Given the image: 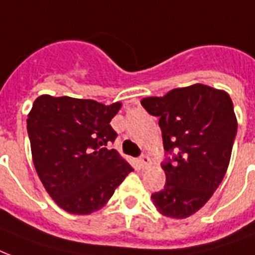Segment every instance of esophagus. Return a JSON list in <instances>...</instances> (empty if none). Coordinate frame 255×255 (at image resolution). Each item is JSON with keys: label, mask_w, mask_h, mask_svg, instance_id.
Listing matches in <instances>:
<instances>
[{"label": "esophagus", "mask_w": 255, "mask_h": 255, "mask_svg": "<svg viewBox=\"0 0 255 255\" xmlns=\"http://www.w3.org/2000/svg\"><path fill=\"white\" fill-rule=\"evenodd\" d=\"M138 162H139V166H141L142 169H146V167L150 166L151 161H150V158L147 155H142V157H139V159H138Z\"/></svg>", "instance_id": "1"}]
</instances>
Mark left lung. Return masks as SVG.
<instances>
[{"mask_svg":"<svg viewBox=\"0 0 255 255\" xmlns=\"http://www.w3.org/2000/svg\"><path fill=\"white\" fill-rule=\"evenodd\" d=\"M158 117L166 154V183L151 194L161 214L187 218L208 202L228 170L237 134L232 98L224 90L195 84L141 101Z\"/></svg>","mask_w":255,"mask_h":255,"instance_id":"left-lung-1","label":"left lung"}]
</instances>
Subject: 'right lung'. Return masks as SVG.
<instances>
[{"mask_svg":"<svg viewBox=\"0 0 255 255\" xmlns=\"http://www.w3.org/2000/svg\"><path fill=\"white\" fill-rule=\"evenodd\" d=\"M121 102L43 94L27 114L35 171L54 202L72 214L100 210L133 167L109 149Z\"/></svg>","mask_w":255,"mask_h":255,"instance_id":"obj_1","label":"right lung"}]
</instances>
